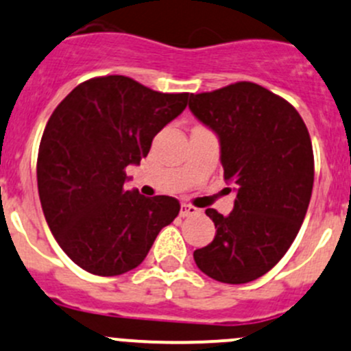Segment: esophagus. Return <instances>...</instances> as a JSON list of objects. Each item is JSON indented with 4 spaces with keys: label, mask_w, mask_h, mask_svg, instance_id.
I'll return each instance as SVG.
<instances>
[{
    "label": "esophagus",
    "mask_w": 351,
    "mask_h": 351,
    "mask_svg": "<svg viewBox=\"0 0 351 351\" xmlns=\"http://www.w3.org/2000/svg\"><path fill=\"white\" fill-rule=\"evenodd\" d=\"M200 210L193 205H188V204H182V208H180V215L182 217H191V215H198Z\"/></svg>",
    "instance_id": "obj_1"
}]
</instances>
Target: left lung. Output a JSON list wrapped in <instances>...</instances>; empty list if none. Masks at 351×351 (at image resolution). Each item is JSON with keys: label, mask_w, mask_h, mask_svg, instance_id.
Returning a JSON list of instances; mask_svg holds the SVG:
<instances>
[{"label": "left lung", "mask_w": 351, "mask_h": 351, "mask_svg": "<svg viewBox=\"0 0 351 351\" xmlns=\"http://www.w3.org/2000/svg\"><path fill=\"white\" fill-rule=\"evenodd\" d=\"M188 108L219 136L223 178L235 190L227 217L205 210L217 232L193 259L215 281H256L282 259L308 212L315 182L308 128L286 99L254 82L190 94Z\"/></svg>", "instance_id": "obj_1"}]
</instances>
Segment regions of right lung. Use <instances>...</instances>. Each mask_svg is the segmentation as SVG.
<instances>
[{"label": "right lung", "instance_id": "right-lung-1", "mask_svg": "<svg viewBox=\"0 0 351 351\" xmlns=\"http://www.w3.org/2000/svg\"><path fill=\"white\" fill-rule=\"evenodd\" d=\"M183 94H163L124 75L79 84L47 123L36 160L40 204L55 241L84 271L119 276L138 267L180 202L124 190L126 166L183 112Z\"/></svg>", "mask_w": 351, "mask_h": 351}]
</instances>
